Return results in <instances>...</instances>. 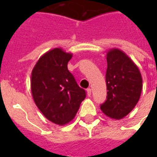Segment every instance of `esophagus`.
Returning <instances> with one entry per match:
<instances>
[{
    "label": "esophagus",
    "instance_id": "esophagus-1",
    "mask_svg": "<svg viewBox=\"0 0 157 157\" xmlns=\"http://www.w3.org/2000/svg\"><path fill=\"white\" fill-rule=\"evenodd\" d=\"M86 92H87V96H88V97H91V95H92V89L88 88L86 90Z\"/></svg>",
    "mask_w": 157,
    "mask_h": 157
}]
</instances>
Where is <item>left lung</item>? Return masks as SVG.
Segmentation results:
<instances>
[{
	"mask_svg": "<svg viewBox=\"0 0 157 157\" xmlns=\"http://www.w3.org/2000/svg\"><path fill=\"white\" fill-rule=\"evenodd\" d=\"M107 100L100 106L109 118L121 119L131 112L140 98L142 77L128 55L118 48L107 53Z\"/></svg>",
	"mask_w": 157,
	"mask_h": 157,
	"instance_id": "1",
	"label": "left lung"
}]
</instances>
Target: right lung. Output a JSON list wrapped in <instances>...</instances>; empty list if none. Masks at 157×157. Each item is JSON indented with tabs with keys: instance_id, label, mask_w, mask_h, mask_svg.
<instances>
[{
	"instance_id": "right-lung-1",
	"label": "right lung",
	"mask_w": 157,
	"mask_h": 157,
	"mask_svg": "<svg viewBox=\"0 0 157 157\" xmlns=\"http://www.w3.org/2000/svg\"><path fill=\"white\" fill-rule=\"evenodd\" d=\"M71 58V53L53 48L42 55L32 71L33 98L45 118L55 124L71 121L86 98V91L67 68Z\"/></svg>"
}]
</instances>
